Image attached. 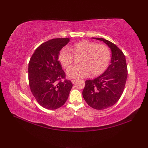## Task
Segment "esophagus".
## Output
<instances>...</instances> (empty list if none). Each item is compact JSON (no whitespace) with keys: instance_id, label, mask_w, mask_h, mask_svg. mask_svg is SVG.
I'll return each mask as SVG.
<instances>
[{"instance_id":"obj_1","label":"esophagus","mask_w":148,"mask_h":148,"mask_svg":"<svg viewBox=\"0 0 148 148\" xmlns=\"http://www.w3.org/2000/svg\"><path fill=\"white\" fill-rule=\"evenodd\" d=\"M76 81H77L76 79H72V80H71V82H72V84H74L76 82Z\"/></svg>"}]
</instances>
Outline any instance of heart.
Returning a JSON list of instances; mask_svg holds the SVG:
<instances>
[{
  "label": "heart",
  "mask_w": 148,
  "mask_h": 148,
  "mask_svg": "<svg viewBox=\"0 0 148 148\" xmlns=\"http://www.w3.org/2000/svg\"><path fill=\"white\" fill-rule=\"evenodd\" d=\"M74 56H80L79 65L67 69V75L70 78H79L88 76H97L103 72L111 59V51L104 45L83 40L75 44L71 48H63L58 54V60L62 67L67 68L73 63Z\"/></svg>",
  "instance_id": "b5f03b06"
}]
</instances>
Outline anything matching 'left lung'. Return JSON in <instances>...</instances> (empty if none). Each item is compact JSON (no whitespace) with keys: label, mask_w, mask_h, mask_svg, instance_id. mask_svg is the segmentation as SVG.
Here are the masks:
<instances>
[{"label":"left lung","mask_w":148,"mask_h":148,"mask_svg":"<svg viewBox=\"0 0 148 148\" xmlns=\"http://www.w3.org/2000/svg\"><path fill=\"white\" fill-rule=\"evenodd\" d=\"M111 50V64L100 76L85 81L83 96L92 108L102 110L114 105L120 98L127 78V65L125 56L121 50L109 40L99 37Z\"/></svg>","instance_id":"obj_1"}]
</instances>
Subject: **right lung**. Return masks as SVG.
Listing matches in <instances>:
<instances>
[{
  "mask_svg": "<svg viewBox=\"0 0 148 148\" xmlns=\"http://www.w3.org/2000/svg\"><path fill=\"white\" fill-rule=\"evenodd\" d=\"M57 38L42 43L34 51L29 63V82L31 92L39 104L47 109L60 108L67 101L72 87L58 61V54L69 42Z\"/></svg>",
  "mask_w": 148,
  "mask_h": 148,
  "instance_id": "1",
  "label": "right lung"
}]
</instances>
